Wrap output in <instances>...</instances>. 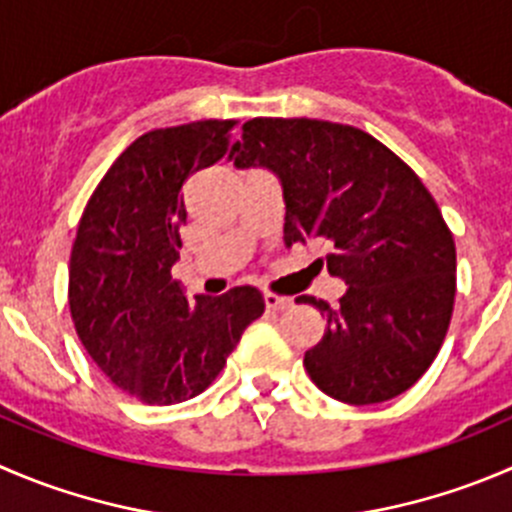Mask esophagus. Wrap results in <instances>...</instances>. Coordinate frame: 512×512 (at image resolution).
Instances as JSON below:
<instances>
[{
	"label": "esophagus",
	"instance_id": "1",
	"mask_svg": "<svg viewBox=\"0 0 512 512\" xmlns=\"http://www.w3.org/2000/svg\"><path fill=\"white\" fill-rule=\"evenodd\" d=\"M292 305L290 297H280V295H272V292H267L265 295V307L267 310L277 312V310H287V307Z\"/></svg>",
	"mask_w": 512,
	"mask_h": 512
}]
</instances>
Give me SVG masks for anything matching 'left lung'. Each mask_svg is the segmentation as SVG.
Instances as JSON below:
<instances>
[{"label": "left lung", "instance_id": "8db88e82", "mask_svg": "<svg viewBox=\"0 0 512 512\" xmlns=\"http://www.w3.org/2000/svg\"><path fill=\"white\" fill-rule=\"evenodd\" d=\"M235 167H270L285 197V245L322 242L347 292L305 352L317 388L347 405L398 398L443 347L455 305V240L420 177L367 132L325 119L255 117ZM322 265V257H320Z\"/></svg>", "mask_w": 512, "mask_h": 512}]
</instances>
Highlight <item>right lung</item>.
I'll return each instance as SVG.
<instances>
[{"mask_svg": "<svg viewBox=\"0 0 512 512\" xmlns=\"http://www.w3.org/2000/svg\"><path fill=\"white\" fill-rule=\"evenodd\" d=\"M235 119H202L137 137L99 180L69 257V312L99 370L147 405L207 390L250 322L260 290L232 287L190 302L172 265L187 220L180 190L227 155Z\"/></svg>", "mask_w": 512, "mask_h": 512, "instance_id": "obj_1", "label": "right lung"}]
</instances>
